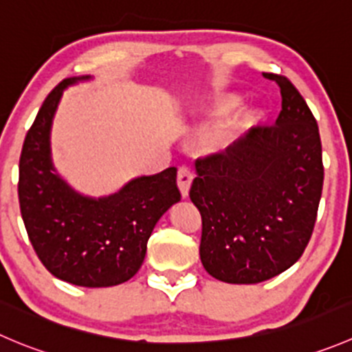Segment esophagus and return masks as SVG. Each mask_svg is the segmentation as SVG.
I'll return each mask as SVG.
<instances>
[{
	"label": "esophagus",
	"instance_id": "34e87169",
	"mask_svg": "<svg viewBox=\"0 0 352 352\" xmlns=\"http://www.w3.org/2000/svg\"><path fill=\"white\" fill-rule=\"evenodd\" d=\"M192 172H190L189 168H186V166H182V168H179V173H177V186H179V190L180 194H182V197H187L189 196V189H190V184H192Z\"/></svg>",
	"mask_w": 352,
	"mask_h": 352
}]
</instances>
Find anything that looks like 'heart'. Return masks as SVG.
Returning a JSON list of instances; mask_svg holds the SVG:
<instances>
[{
  "mask_svg": "<svg viewBox=\"0 0 352 352\" xmlns=\"http://www.w3.org/2000/svg\"><path fill=\"white\" fill-rule=\"evenodd\" d=\"M241 98L235 93H220L214 96L208 104H204L199 113V120L203 124L218 120V118L228 115L227 118L214 127L210 135L211 151H225L232 148L235 142L241 141L245 132L251 131L259 122V110L254 107H239Z\"/></svg>",
  "mask_w": 352,
  "mask_h": 352,
  "instance_id": "heart-1",
  "label": "heart"
}]
</instances>
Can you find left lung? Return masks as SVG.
Returning a JSON list of instances; mask_svg holds the SVG:
<instances>
[{
    "label": "left lung",
    "mask_w": 352,
    "mask_h": 352,
    "mask_svg": "<svg viewBox=\"0 0 352 352\" xmlns=\"http://www.w3.org/2000/svg\"><path fill=\"white\" fill-rule=\"evenodd\" d=\"M274 127H256L196 162L190 201L203 220L204 270L227 284H258L291 268L308 245L323 187L318 125L291 80Z\"/></svg>",
    "instance_id": "left-lung-1"
}]
</instances>
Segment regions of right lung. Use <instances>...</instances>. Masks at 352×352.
I'll use <instances>...</instances> for the list:
<instances>
[{
    "instance_id": "add662e5",
    "label": "right lung",
    "mask_w": 352,
    "mask_h": 352,
    "mask_svg": "<svg viewBox=\"0 0 352 352\" xmlns=\"http://www.w3.org/2000/svg\"><path fill=\"white\" fill-rule=\"evenodd\" d=\"M65 78L44 100L23 141L19 201L30 244L50 274L80 287H111L141 268L148 239L160 218L180 201L177 168L129 180L110 196L75 190L54 168L51 125L68 85Z\"/></svg>"
}]
</instances>
